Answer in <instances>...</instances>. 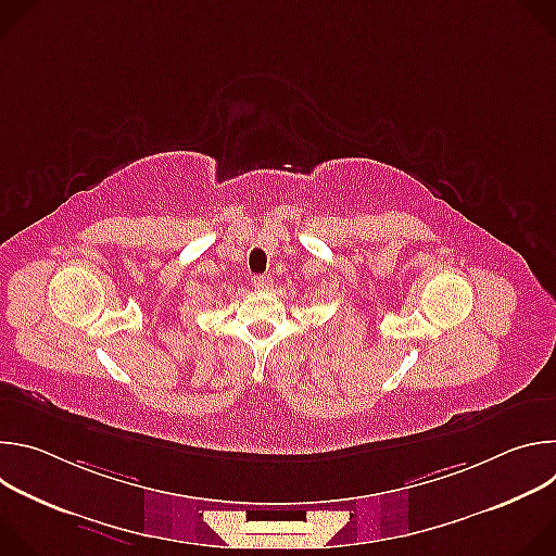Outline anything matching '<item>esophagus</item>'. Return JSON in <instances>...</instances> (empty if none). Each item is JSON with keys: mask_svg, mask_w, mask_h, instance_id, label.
Segmentation results:
<instances>
[{"mask_svg": "<svg viewBox=\"0 0 556 556\" xmlns=\"http://www.w3.org/2000/svg\"><path fill=\"white\" fill-rule=\"evenodd\" d=\"M253 286L257 290H268L273 286V279H270V275H255L253 277Z\"/></svg>", "mask_w": 556, "mask_h": 556, "instance_id": "obj_1", "label": "esophagus"}]
</instances>
